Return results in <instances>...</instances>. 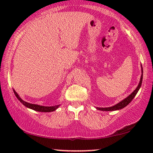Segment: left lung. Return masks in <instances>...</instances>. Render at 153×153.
<instances>
[{
  "label": "left lung",
  "mask_w": 153,
  "mask_h": 153,
  "mask_svg": "<svg viewBox=\"0 0 153 153\" xmlns=\"http://www.w3.org/2000/svg\"><path fill=\"white\" fill-rule=\"evenodd\" d=\"M142 74H141V79H140V81H139V85H138V86L137 88H136L134 92H132L130 95H129L128 97L125 98L122 101L119 102L116 105L113 106H111V107H106V108H100V107H97V109L98 110H100V111H116V110H120V109H122L123 108L125 107V106L128 105V104L130 103L131 102V100L134 99V97H135L136 95H137L138 91H139V90L141 86V83H142V80H143V68H142Z\"/></svg>",
  "instance_id": "obj_1"
}]
</instances>
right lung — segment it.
<instances>
[{"mask_svg":"<svg viewBox=\"0 0 153 153\" xmlns=\"http://www.w3.org/2000/svg\"><path fill=\"white\" fill-rule=\"evenodd\" d=\"M14 93L15 94L16 97H17V99L19 100V101L22 102V103L24 104L25 106L28 107L29 108H31V109L37 111H40V112H51L57 109L58 108V106L60 105H56V106H40V105H37V104H30V103H28V102H25L23 100L22 98H21L17 93H16V91L13 90Z\"/></svg>","mask_w":153,"mask_h":153,"instance_id":"1","label":"right lung"}]
</instances>
